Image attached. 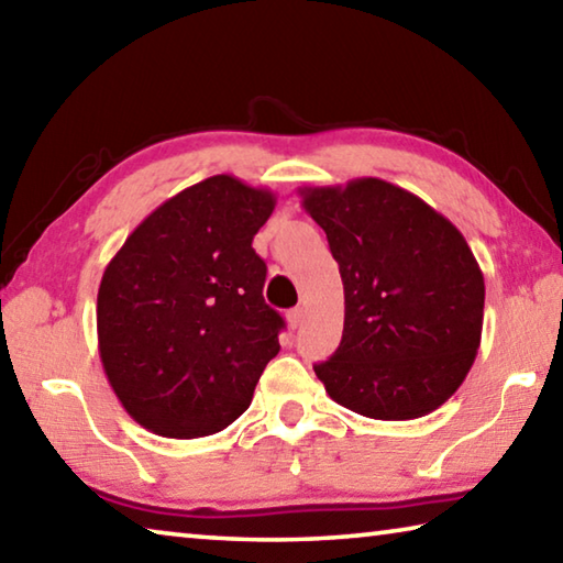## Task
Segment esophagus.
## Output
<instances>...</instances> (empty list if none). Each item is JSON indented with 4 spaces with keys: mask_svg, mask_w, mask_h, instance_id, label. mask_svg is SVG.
<instances>
[{
    "mask_svg": "<svg viewBox=\"0 0 563 563\" xmlns=\"http://www.w3.org/2000/svg\"><path fill=\"white\" fill-rule=\"evenodd\" d=\"M302 320H305V310H302V308H292V310L288 312V325H290V328H300Z\"/></svg>",
    "mask_w": 563,
    "mask_h": 563,
    "instance_id": "34e87169",
    "label": "esophagus"
}]
</instances>
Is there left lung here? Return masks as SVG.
Segmentation results:
<instances>
[{"instance_id":"1","label":"left lung","mask_w":563,"mask_h":563,"mask_svg":"<svg viewBox=\"0 0 563 563\" xmlns=\"http://www.w3.org/2000/svg\"><path fill=\"white\" fill-rule=\"evenodd\" d=\"M345 288V328L316 375L338 405L415 419L444 405L474 365L484 275L464 235L383 178L300 188Z\"/></svg>"}]
</instances>
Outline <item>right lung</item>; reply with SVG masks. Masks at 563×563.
Wrapping results in <instances>:
<instances>
[{
	"mask_svg": "<svg viewBox=\"0 0 563 563\" xmlns=\"http://www.w3.org/2000/svg\"><path fill=\"white\" fill-rule=\"evenodd\" d=\"M275 194L228 174L180 190L136 225L103 271L99 355L126 412L154 434L225 430L278 355L280 312L263 300L253 235Z\"/></svg>",
	"mask_w": 563,
	"mask_h": 563,
	"instance_id": "obj_1",
	"label": "right lung"
}]
</instances>
